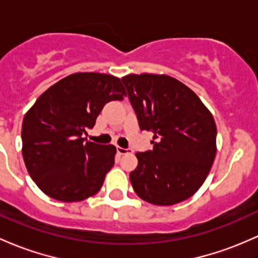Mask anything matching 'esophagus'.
I'll return each instance as SVG.
<instances>
[{
  "label": "esophagus",
  "mask_w": 258,
  "mask_h": 258,
  "mask_svg": "<svg viewBox=\"0 0 258 258\" xmlns=\"http://www.w3.org/2000/svg\"><path fill=\"white\" fill-rule=\"evenodd\" d=\"M131 148H122V147H117V153L120 155H123V154H128V153H132Z\"/></svg>",
  "instance_id": "1"
}]
</instances>
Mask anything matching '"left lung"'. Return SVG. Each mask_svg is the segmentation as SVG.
Returning a JSON list of instances; mask_svg holds the SVG:
<instances>
[{
	"label": "left lung",
	"instance_id": "8db88e82",
	"mask_svg": "<svg viewBox=\"0 0 258 258\" xmlns=\"http://www.w3.org/2000/svg\"><path fill=\"white\" fill-rule=\"evenodd\" d=\"M141 130L152 132L153 149L136 153L130 174L137 196L155 206L187 200L207 179L217 153L213 115L196 93L166 75L121 78Z\"/></svg>",
	"mask_w": 258,
	"mask_h": 258
}]
</instances>
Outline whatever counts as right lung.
Segmentation results:
<instances>
[{
  "mask_svg": "<svg viewBox=\"0 0 258 258\" xmlns=\"http://www.w3.org/2000/svg\"><path fill=\"white\" fill-rule=\"evenodd\" d=\"M126 90L111 75L78 72L62 78L24 115L22 154L25 168L45 195L61 202L94 196L115 163L116 147L84 140L104 105Z\"/></svg>",
  "mask_w": 258,
  "mask_h": 258,
  "instance_id": "1",
  "label": "right lung"
}]
</instances>
